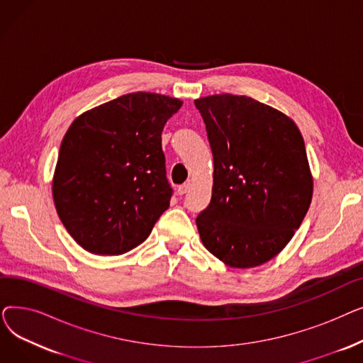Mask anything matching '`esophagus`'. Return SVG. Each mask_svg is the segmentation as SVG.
I'll use <instances>...</instances> for the list:
<instances>
[{
    "mask_svg": "<svg viewBox=\"0 0 363 363\" xmlns=\"http://www.w3.org/2000/svg\"><path fill=\"white\" fill-rule=\"evenodd\" d=\"M189 188H191V184L186 182V184H184V185H179V186L177 188V193H178L179 196H184V194H186V193L189 191Z\"/></svg>",
    "mask_w": 363,
    "mask_h": 363,
    "instance_id": "34e87169",
    "label": "esophagus"
}]
</instances>
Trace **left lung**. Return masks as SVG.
Returning a JSON list of instances; mask_svg holds the SVG:
<instances>
[{"label": "left lung", "mask_w": 363, "mask_h": 363, "mask_svg": "<svg viewBox=\"0 0 363 363\" xmlns=\"http://www.w3.org/2000/svg\"><path fill=\"white\" fill-rule=\"evenodd\" d=\"M213 152L212 200L197 216L203 245L231 268H255L290 242L306 216L313 178L287 114L245 95L194 101Z\"/></svg>", "instance_id": "obj_1"}]
</instances>
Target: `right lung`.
<instances>
[{
	"label": "right lung",
	"instance_id": "1",
	"mask_svg": "<svg viewBox=\"0 0 363 363\" xmlns=\"http://www.w3.org/2000/svg\"><path fill=\"white\" fill-rule=\"evenodd\" d=\"M182 106L155 92H132L76 118L62 141L52 199L82 249L123 255L140 245L169 207L162 130Z\"/></svg>",
	"mask_w": 363,
	"mask_h": 363
}]
</instances>
